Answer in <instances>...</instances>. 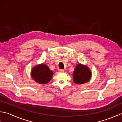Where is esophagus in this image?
<instances>
[{"instance_id": "34e87169", "label": "esophagus", "mask_w": 122, "mask_h": 122, "mask_svg": "<svg viewBox=\"0 0 122 122\" xmlns=\"http://www.w3.org/2000/svg\"><path fill=\"white\" fill-rule=\"evenodd\" d=\"M58 71H59V72H64V69H58Z\"/></svg>"}]
</instances>
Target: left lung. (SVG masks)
Masks as SVG:
<instances>
[{"label": "left lung", "mask_w": 122, "mask_h": 122, "mask_svg": "<svg viewBox=\"0 0 122 122\" xmlns=\"http://www.w3.org/2000/svg\"><path fill=\"white\" fill-rule=\"evenodd\" d=\"M92 72L85 65L78 64L73 73L74 82L76 84H83L88 82L92 77Z\"/></svg>", "instance_id": "obj_1"}]
</instances>
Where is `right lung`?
I'll return each mask as SVG.
<instances>
[{
  "label": "right lung",
  "instance_id": "add662e5",
  "mask_svg": "<svg viewBox=\"0 0 122 122\" xmlns=\"http://www.w3.org/2000/svg\"><path fill=\"white\" fill-rule=\"evenodd\" d=\"M31 77L37 83L46 84L51 81L53 72L45 64H41L34 66L30 73Z\"/></svg>",
  "mask_w": 122,
  "mask_h": 122
}]
</instances>
